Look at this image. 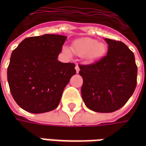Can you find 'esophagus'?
Masks as SVG:
<instances>
[{"instance_id": "34e87169", "label": "esophagus", "mask_w": 146, "mask_h": 146, "mask_svg": "<svg viewBox=\"0 0 146 146\" xmlns=\"http://www.w3.org/2000/svg\"><path fill=\"white\" fill-rule=\"evenodd\" d=\"M75 70H76V73H79V71H80V68H79V66L76 64V66H75Z\"/></svg>"}]
</instances>
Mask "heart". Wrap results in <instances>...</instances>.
<instances>
[{"label": "heart", "instance_id": "1", "mask_svg": "<svg viewBox=\"0 0 146 146\" xmlns=\"http://www.w3.org/2000/svg\"><path fill=\"white\" fill-rule=\"evenodd\" d=\"M72 49L77 55H84V57L88 60H95L105 54L106 46L103 43L97 42L95 39L84 37L77 39L73 42ZM63 51L66 54H71V50L68 47H64Z\"/></svg>", "mask_w": 146, "mask_h": 146}]
</instances>
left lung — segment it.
Wrapping results in <instances>:
<instances>
[{"mask_svg":"<svg viewBox=\"0 0 146 146\" xmlns=\"http://www.w3.org/2000/svg\"><path fill=\"white\" fill-rule=\"evenodd\" d=\"M106 55L94 63L79 65L81 95L86 106L98 113H112L123 106L137 85L134 53L119 40L105 38Z\"/></svg>","mask_w":146,"mask_h":146,"instance_id":"left-lung-1","label":"left lung"}]
</instances>
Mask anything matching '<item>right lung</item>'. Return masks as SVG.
<instances>
[{
	"instance_id": "obj_1",
	"label": "right lung",
	"mask_w": 146,
	"mask_h": 146,
	"mask_svg": "<svg viewBox=\"0 0 146 146\" xmlns=\"http://www.w3.org/2000/svg\"><path fill=\"white\" fill-rule=\"evenodd\" d=\"M66 36L55 34L24 39L11 53L8 81L19 106L32 113L58 107L65 87L76 73L75 64L58 61Z\"/></svg>"
}]
</instances>
